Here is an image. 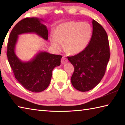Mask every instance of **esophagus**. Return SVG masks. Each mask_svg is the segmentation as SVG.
Segmentation results:
<instances>
[{
  "instance_id": "1",
  "label": "esophagus",
  "mask_w": 125,
  "mask_h": 125,
  "mask_svg": "<svg viewBox=\"0 0 125 125\" xmlns=\"http://www.w3.org/2000/svg\"><path fill=\"white\" fill-rule=\"evenodd\" d=\"M68 62V60L66 57H63L62 60H61V63H62V64H65V63H66Z\"/></svg>"
}]
</instances>
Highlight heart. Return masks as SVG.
<instances>
[{
	"mask_svg": "<svg viewBox=\"0 0 125 125\" xmlns=\"http://www.w3.org/2000/svg\"><path fill=\"white\" fill-rule=\"evenodd\" d=\"M92 28L85 22L68 21L56 27L54 33L50 36V43L60 50L64 42V49L72 54H79L87 47L92 36Z\"/></svg>",
	"mask_w": 125,
	"mask_h": 125,
	"instance_id": "heart-1",
	"label": "heart"
}]
</instances>
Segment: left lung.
Listing matches in <instances>:
<instances>
[{
    "mask_svg": "<svg viewBox=\"0 0 125 125\" xmlns=\"http://www.w3.org/2000/svg\"><path fill=\"white\" fill-rule=\"evenodd\" d=\"M92 39L83 52L68 57L74 67L71 82L76 89L87 92L95 87L105 74L110 58L108 37L104 29L92 20Z\"/></svg>",
    "mask_w": 125,
    "mask_h": 125,
    "instance_id": "obj_1",
    "label": "left lung"
}]
</instances>
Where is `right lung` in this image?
Returning <instances> with one entry per match:
<instances>
[{
	"label": "right lung",
	"instance_id": "add662e5",
	"mask_svg": "<svg viewBox=\"0 0 125 125\" xmlns=\"http://www.w3.org/2000/svg\"><path fill=\"white\" fill-rule=\"evenodd\" d=\"M38 18H27L21 20L12 29L8 42V61L17 80L27 90L34 93L42 92L50 83L52 71L61 64L62 56L39 51L28 61H22L15 53L19 35L35 33L47 41L48 30Z\"/></svg>",
	"mask_w": 125,
	"mask_h": 125
}]
</instances>
